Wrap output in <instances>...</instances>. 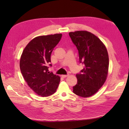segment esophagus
Listing matches in <instances>:
<instances>
[{"mask_svg": "<svg viewBox=\"0 0 129 129\" xmlns=\"http://www.w3.org/2000/svg\"><path fill=\"white\" fill-rule=\"evenodd\" d=\"M68 76H69V75H61V77L63 78H65V77H67Z\"/></svg>", "mask_w": 129, "mask_h": 129, "instance_id": "obj_1", "label": "esophagus"}]
</instances>
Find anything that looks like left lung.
<instances>
[{"label": "left lung", "mask_w": 129, "mask_h": 129, "mask_svg": "<svg viewBox=\"0 0 129 129\" xmlns=\"http://www.w3.org/2000/svg\"><path fill=\"white\" fill-rule=\"evenodd\" d=\"M69 35L78 51L80 62L85 64L81 73L76 75L77 83L73 91L80 97H90L99 91L108 77V51L101 40L90 32L76 30Z\"/></svg>", "instance_id": "obj_1"}]
</instances>
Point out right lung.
Returning a JSON list of instances; mask_svg holds the SVG:
<instances>
[{
    "label": "right lung",
    "mask_w": 129,
    "mask_h": 129,
    "mask_svg": "<svg viewBox=\"0 0 129 129\" xmlns=\"http://www.w3.org/2000/svg\"><path fill=\"white\" fill-rule=\"evenodd\" d=\"M61 34L36 37L26 45L21 54L20 68L28 85L37 94L47 97L56 92L60 76L48 72L52 51ZM51 66L52 64H49Z\"/></svg>",
    "instance_id": "right-lung-1"
}]
</instances>
